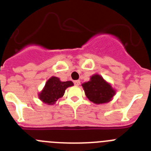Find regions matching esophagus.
I'll return each mask as SVG.
<instances>
[{"label": "esophagus", "mask_w": 151, "mask_h": 151, "mask_svg": "<svg viewBox=\"0 0 151 151\" xmlns=\"http://www.w3.org/2000/svg\"><path fill=\"white\" fill-rule=\"evenodd\" d=\"M74 85H76V86H78V85H80L79 80H76V81H74Z\"/></svg>", "instance_id": "1"}]
</instances>
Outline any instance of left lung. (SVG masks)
<instances>
[{
	"label": "left lung",
	"instance_id": "obj_1",
	"mask_svg": "<svg viewBox=\"0 0 151 151\" xmlns=\"http://www.w3.org/2000/svg\"><path fill=\"white\" fill-rule=\"evenodd\" d=\"M82 87L88 99L96 104L108 103L115 94L109 83L97 74L91 76L89 81L82 84Z\"/></svg>",
	"mask_w": 151,
	"mask_h": 151
}]
</instances>
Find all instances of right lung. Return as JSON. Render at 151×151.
I'll list each match as a JSON object with an SVG mask.
<instances>
[{
    "label": "right lung",
    "instance_id": "1",
    "mask_svg": "<svg viewBox=\"0 0 151 151\" xmlns=\"http://www.w3.org/2000/svg\"><path fill=\"white\" fill-rule=\"evenodd\" d=\"M71 81H60L57 77L52 76L47 81L45 88L39 94L40 99L48 105L55 104V102L61 98L68 87L73 86Z\"/></svg>",
    "mask_w": 151,
    "mask_h": 151
}]
</instances>
